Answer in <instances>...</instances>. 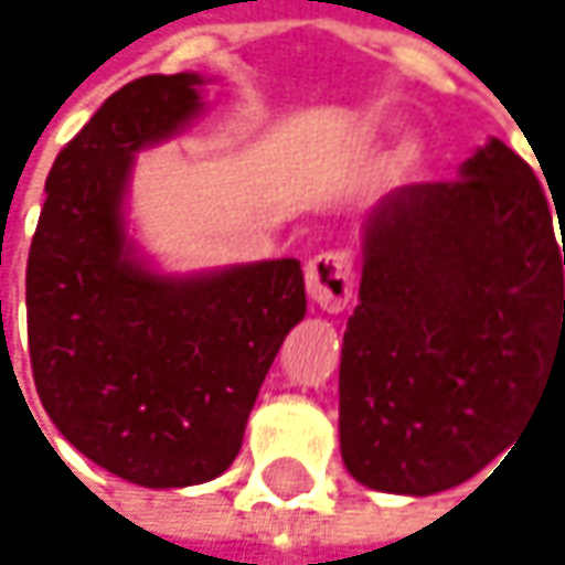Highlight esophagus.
<instances>
[{
    "label": "esophagus",
    "mask_w": 565,
    "mask_h": 565,
    "mask_svg": "<svg viewBox=\"0 0 565 565\" xmlns=\"http://www.w3.org/2000/svg\"><path fill=\"white\" fill-rule=\"evenodd\" d=\"M308 295L327 310L339 313L354 298V260L344 252H323L308 260Z\"/></svg>",
    "instance_id": "34e87169"
}]
</instances>
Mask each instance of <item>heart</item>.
Wrapping results in <instances>:
<instances>
[{
    "label": "heart",
    "mask_w": 565,
    "mask_h": 565,
    "mask_svg": "<svg viewBox=\"0 0 565 565\" xmlns=\"http://www.w3.org/2000/svg\"><path fill=\"white\" fill-rule=\"evenodd\" d=\"M404 158H411V151H404Z\"/></svg>",
    "instance_id": "heart-1"
}]
</instances>
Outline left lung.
I'll use <instances>...</instances> for the list:
<instances>
[{"instance_id": "obj_1", "label": "left lung", "mask_w": 565, "mask_h": 565, "mask_svg": "<svg viewBox=\"0 0 565 565\" xmlns=\"http://www.w3.org/2000/svg\"><path fill=\"white\" fill-rule=\"evenodd\" d=\"M554 211L501 139L460 177L401 185L370 211L339 366L342 460L361 486L423 498L467 482L563 380Z\"/></svg>"}]
</instances>
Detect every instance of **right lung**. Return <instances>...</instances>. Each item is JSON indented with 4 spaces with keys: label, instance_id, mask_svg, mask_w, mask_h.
<instances>
[{
    "label": "right lung",
    "instance_id": "1",
    "mask_svg": "<svg viewBox=\"0 0 565 565\" xmlns=\"http://www.w3.org/2000/svg\"><path fill=\"white\" fill-rule=\"evenodd\" d=\"M199 74L105 98L58 151L26 257V339L45 414L93 463L146 488L217 479L260 382L305 320L295 257L195 276L146 267L124 230L132 154L202 111Z\"/></svg>",
    "mask_w": 565,
    "mask_h": 565
}]
</instances>
